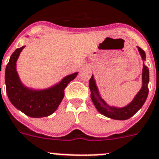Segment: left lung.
<instances>
[{
	"label": "left lung",
	"mask_w": 159,
	"mask_h": 159,
	"mask_svg": "<svg viewBox=\"0 0 159 159\" xmlns=\"http://www.w3.org/2000/svg\"><path fill=\"white\" fill-rule=\"evenodd\" d=\"M137 48H138V52L141 55V59L143 61V69H142V74H141L142 86L139 91L137 92L135 97L133 98V99L126 106L119 107L109 105L102 98L98 89V86L96 85L94 76L92 75L91 78L90 79V82H89L90 98H91L92 102L94 103L95 108L100 114L103 115L110 119H113V120H128V119L131 118L133 116H134L145 103V100L147 98L148 93H149L148 84L150 81V72H149V69L147 66H145V63H144V61H145V58H146L145 52L139 47H137Z\"/></svg>",
	"instance_id": "1"
}]
</instances>
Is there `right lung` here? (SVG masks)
Returning <instances> with one entry per match:
<instances>
[{"mask_svg": "<svg viewBox=\"0 0 159 159\" xmlns=\"http://www.w3.org/2000/svg\"><path fill=\"white\" fill-rule=\"evenodd\" d=\"M16 49L5 68L6 93L11 103L18 110L33 118L48 116L58 108L65 96V87L77 77L78 72L69 74L59 82L46 89L35 90L26 86L17 72V61L22 49Z\"/></svg>", "mask_w": 159, "mask_h": 159, "instance_id": "add662e5", "label": "right lung"}]
</instances>
